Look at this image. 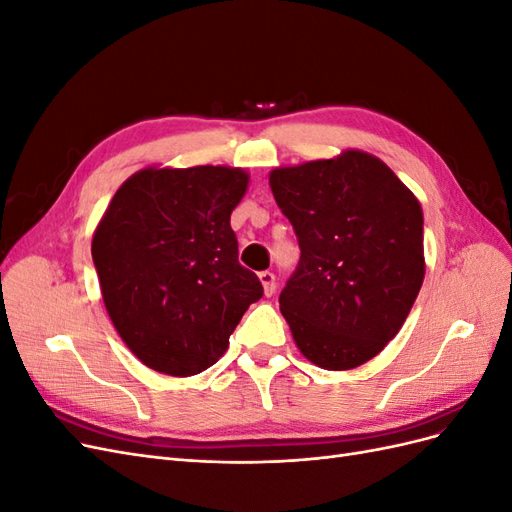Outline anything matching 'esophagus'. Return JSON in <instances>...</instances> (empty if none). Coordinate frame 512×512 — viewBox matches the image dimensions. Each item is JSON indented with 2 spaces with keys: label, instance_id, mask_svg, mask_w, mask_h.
Instances as JSON below:
<instances>
[{
  "label": "esophagus",
  "instance_id": "1",
  "mask_svg": "<svg viewBox=\"0 0 512 512\" xmlns=\"http://www.w3.org/2000/svg\"><path fill=\"white\" fill-rule=\"evenodd\" d=\"M258 277L262 282V288H265V294L267 297H271V294L275 292V275L271 271H262Z\"/></svg>",
  "mask_w": 512,
  "mask_h": 512
}]
</instances>
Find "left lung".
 <instances>
[{
    "label": "left lung",
    "mask_w": 512,
    "mask_h": 512,
    "mask_svg": "<svg viewBox=\"0 0 512 512\" xmlns=\"http://www.w3.org/2000/svg\"><path fill=\"white\" fill-rule=\"evenodd\" d=\"M269 183L301 247L280 294L294 342L324 369L367 363L399 333L421 290V205L363 151L275 168Z\"/></svg>",
    "instance_id": "8db88e82"
}]
</instances>
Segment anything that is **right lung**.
Returning <instances> with one entry per match:
<instances>
[{
    "mask_svg": "<svg viewBox=\"0 0 512 512\" xmlns=\"http://www.w3.org/2000/svg\"><path fill=\"white\" fill-rule=\"evenodd\" d=\"M245 188L241 168H145L108 205L91 256L108 316L147 367L194 376L218 363L265 292L230 228Z\"/></svg>",
    "mask_w": 512,
    "mask_h": 512,
    "instance_id": "1",
    "label": "right lung"
}]
</instances>
